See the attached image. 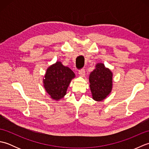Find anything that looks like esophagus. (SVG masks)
Listing matches in <instances>:
<instances>
[{"mask_svg":"<svg viewBox=\"0 0 149 149\" xmlns=\"http://www.w3.org/2000/svg\"><path fill=\"white\" fill-rule=\"evenodd\" d=\"M79 75H80L81 77H84V75H85V71H84V69H81V70H79Z\"/></svg>","mask_w":149,"mask_h":149,"instance_id":"esophagus-1","label":"esophagus"}]
</instances>
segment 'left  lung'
<instances>
[{"label": "left lung", "instance_id": "obj_1", "mask_svg": "<svg viewBox=\"0 0 149 149\" xmlns=\"http://www.w3.org/2000/svg\"><path fill=\"white\" fill-rule=\"evenodd\" d=\"M113 72L104 63H97L89 75L92 99L100 102L108 96L113 88Z\"/></svg>", "mask_w": 149, "mask_h": 149}]
</instances>
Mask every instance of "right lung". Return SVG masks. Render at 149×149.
<instances>
[{
  "label": "right lung",
  "instance_id": "obj_1",
  "mask_svg": "<svg viewBox=\"0 0 149 149\" xmlns=\"http://www.w3.org/2000/svg\"><path fill=\"white\" fill-rule=\"evenodd\" d=\"M75 77L70 68L57 61L47 68L43 79V86L50 99L59 101L65 97L69 84Z\"/></svg>",
  "mask_w": 149,
  "mask_h": 149
}]
</instances>
